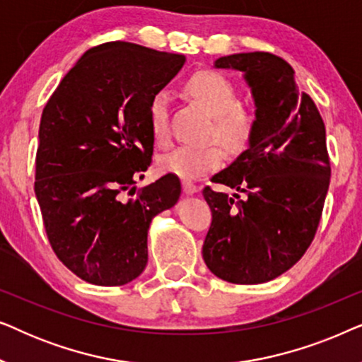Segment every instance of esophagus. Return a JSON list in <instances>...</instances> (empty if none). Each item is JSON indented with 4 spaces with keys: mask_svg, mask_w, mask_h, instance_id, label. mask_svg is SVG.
Wrapping results in <instances>:
<instances>
[{
    "mask_svg": "<svg viewBox=\"0 0 362 362\" xmlns=\"http://www.w3.org/2000/svg\"><path fill=\"white\" fill-rule=\"evenodd\" d=\"M182 191H185L186 194H194L197 191V186L191 181H182Z\"/></svg>",
    "mask_w": 362,
    "mask_h": 362,
    "instance_id": "34e87169",
    "label": "esophagus"
}]
</instances>
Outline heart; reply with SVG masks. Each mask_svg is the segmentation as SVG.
I'll return each mask as SVG.
<instances>
[{"instance_id": "1", "label": "heart", "mask_w": 362, "mask_h": 362, "mask_svg": "<svg viewBox=\"0 0 362 362\" xmlns=\"http://www.w3.org/2000/svg\"><path fill=\"white\" fill-rule=\"evenodd\" d=\"M186 92L212 115L207 133L209 140H219L226 150L239 153L249 145L257 128L254 107L239 103V88L230 78L216 71H202L186 83ZM171 98L160 90L148 105V122L158 145H166L171 138L170 127ZM224 161L219 145H180L158 158V171L185 180H196L217 170Z\"/></svg>"}]
</instances>
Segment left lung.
I'll list each match as a JSON object with an SVG mask.
<instances>
[{
	"mask_svg": "<svg viewBox=\"0 0 362 362\" xmlns=\"http://www.w3.org/2000/svg\"><path fill=\"white\" fill-rule=\"evenodd\" d=\"M219 69L244 74L257 108L249 148L212 176L234 196L202 189L211 207L202 257L212 274L237 285L274 280L298 262L315 239L329 187L326 128L295 71L270 52L232 54Z\"/></svg>",
	"mask_w": 362,
	"mask_h": 362,
	"instance_id": "8db88e82",
	"label": "left lung"
}]
</instances>
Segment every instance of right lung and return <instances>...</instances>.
I'll list each match as a JSON object with an SVG mask.
<instances>
[{"label":"right lung","instance_id":"obj_1","mask_svg":"<svg viewBox=\"0 0 362 362\" xmlns=\"http://www.w3.org/2000/svg\"><path fill=\"white\" fill-rule=\"evenodd\" d=\"M182 54L103 42L83 54L42 110L36 192L57 259L93 285H125L145 270L158 212L181 194L175 175L136 191L151 165L148 105L180 72Z\"/></svg>","mask_w":362,"mask_h":362}]
</instances>
